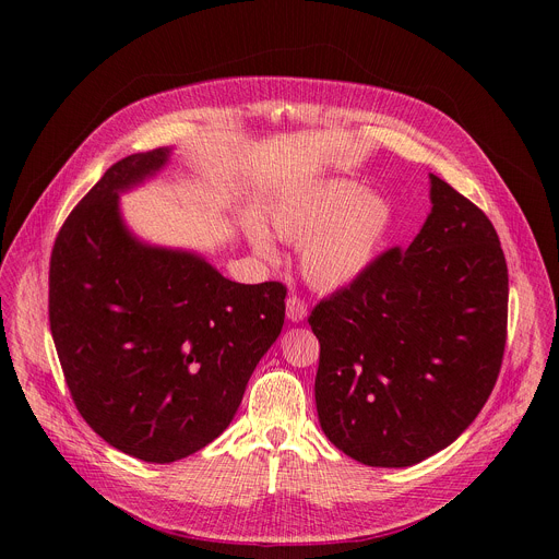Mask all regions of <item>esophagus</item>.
Segmentation results:
<instances>
[{"mask_svg":"<svg viewBox=\"0 0 559 559\" xmlns=\"http://www.w3.org/2000/svg\"><path fill=\"white\" fill-rule=\"evenodd\" d=\"M306 314H308L306 301H304L301 297H297V295H292V297L287 299V319L295 321V324H299V321L306 319Z\"/></svg>","mask_w":559,"mask_h":559,"instance_id":"34e87169","label":"esophagus"}]
</instances>
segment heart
Segmentation results:
<instances>
[{
	"instance_id": "heart-1",
	"label": "heart",
	"mask_w": 559,
	"mask_h": 559,
	"mask_svg": "<svg viewBox=\"0 0 559 559\" xmlns=\"http://www.w3.org/2000/svg\"><path fill=\"white\" fill-rule=\"evenodd\" d=\"M394 203L354 179H319L281 194L270 209L278 240L299 247V270L319 292H337L360 281L394 230ZM249 242L267 262L278 260L270 233L249 224Z\"/></svg>"
}]
</instances>
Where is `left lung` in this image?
I'll use <instances>...</instances> for the list:
<instances>
[{"label":"left lung","mask_w":559,"mask_h":559,"mask_svg":"<svg viewBox=\"0 0 559 559\" xmlns=\"http://www.w3.org/2000/svg\"><path fill=\"white\" fill-rule=\"evenodd\" d=\"M432 209L405 251L310 314L317 415L369 466H413L472 426L501 369L508 264L487 215L430 174Z\"/></svg>","instance_id":"obj_1"}]
</instances>
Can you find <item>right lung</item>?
I'll use <instances>...</instances> for the list:
<instances>
[{
    "instance_id": "add662e5",
    "label": "right lung",
    "mask_w": 559,
    "mask_h": 559,
    "mask_svg": "<svg viewBox=\"0 0 559 559\" xmlns=\"http://www.w3.org/2000/svg\"><path fill=\"white\" fill-rule=\"evenodd\" d=\"M171 146L115 163L66 219L49 264V326L66 383L104 442L167 464L217 439L285 319L281 283L245 285L201 253L140 240L120 194Z\"/></svg>"
}]
</instances>
